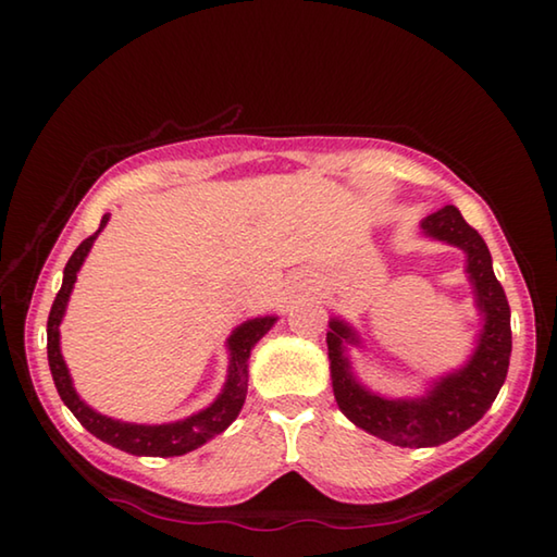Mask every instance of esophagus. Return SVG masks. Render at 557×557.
Returning <instances> with one entry per match:
<instances>
[{
	"mask_svg": "<svg viewBox=\"0 0 557 557\" xmlns=\"http://www.w3.org/2000/svg\"><path fill=\"white\" fill-rule=\"evenodd\" d=\"M292 285H295V287H307V280H301V277H295V282H292Z\"/></svg>",
	"mask_w": 557,
	"mask_h": 557,
	"instance_id": "obj_1",
	"label": "esophagus"
}]
</instances>
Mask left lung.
Here are the masks:
<instances>
[{
  "mask_svg": "<svg viewBox=\"0 0 557 557\" xmlns=\"http://www.w3.org/2000/svg\"><path fill=\"white\" fill-rule=\"evenodd\" d=\"M420 228L428 238L457 245L467 256V275L476 309L484 317V329L469 361L459 371L437 379L422 398L393 400L356 381L346 356V344H358L354 329L334 317L326 332L338 410L356 428L398 447H437L476 425L502 391L511 358V309L502 282L494 275L492 252L482 235L461 219L455 206L430 213Z\"/></svg>",
  "mask_w": 557,
  "mask_h": 557,
  "instance_id": "obj_1",
  "label": "left lung"
}]
</instances>
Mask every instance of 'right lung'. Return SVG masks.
Instances as JSON below:
<instances>
[{"label":"right lung","mask_w":557,"mask_h":557,"mask_svg":"<svg viewBox=\"0 0 557 557\" xmlns=\"http://www.w3.org/2000/svg\"><path fill=\"white\" fill-rule=\"evenodd\" d=\"M108 221H110V213L102 215L100 228L73 250V256L69 262H65V270H63V285L53 299L49 324H46V336H49L46 348H49V366H51L55 391H59L61 400L69 405V410L78 418L81 425L86 428L90 435L108 442L112 447L129 451V455H137V457L186 455V451L201 447L203 442H209L211 437L221 435V432L228 428L235 418H238V412L245 403V395H248L250 351L252 346H256L260 338L270 332L272 324L277 322V317L248 319V322L240 324L228 336V356H231L228 379H225V385L219 398H215L206 410L188 414L184 420L166 422V425H135V422H120V420L108 418V414L96 412L90 405L81 400V395L73 388L69 366H65L61 356L59 326L63 322L65 307H69V297L73 292L75 280H78V270L83 265V260L88 258L92 243H96L98 233L106 228Z\"/></svg>","instance_id":"add662e5"}]
</instances>
